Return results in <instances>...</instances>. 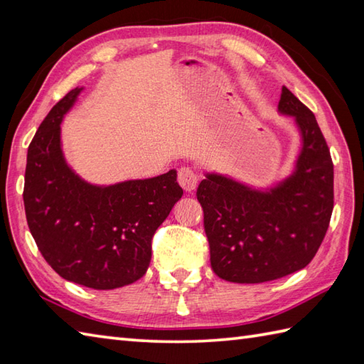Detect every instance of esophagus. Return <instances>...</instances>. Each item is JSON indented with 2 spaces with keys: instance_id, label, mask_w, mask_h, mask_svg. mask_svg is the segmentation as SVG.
Instances as JSON below:
<instances>
[{
  "instance_id": "1",
  "label": "esophagus",
  "mask_w": 364,
  "mask_h": 364,
  "mask_svg": "<svg viewBox=\"0 0 364 364\" xmlns=\"http://www.w3.org/2000/svg\"><path fill=\"white\" fill-rule=\"evenodd\" d=\"M177 181H179L181 187L185 191H193L198 185V174L193 171L188 166H182L179 171H177Z\"/></svg>"
}]
</instances>
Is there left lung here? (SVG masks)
<instances>
[{
    "instance_id": "obj_1",
    "label": "left lung",
    "mask_w": 364,
    "mask_h": 364,
    "mask_svg": "<svg viewBox=\"0 0 364 364\" xmlns=\"http://www.w3.org/2000/svg\"><path fill=\"white\" fill-rule=\"evenodd\" d=\"M281 114L292 117L301 147L294 171L269 188L205 173L196 191L210 265L221 279L257 284L313 261L333 212V161L316 116L283 86Z\"/></svg>"
}]
</instances>
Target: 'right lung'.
<instances>
[{"label":"right lung","mask_w":364,"mask_h":364,"mask_svg":"<svg viewBox=\"0 0 364 364\" xmlns=\"http://www.w3.org/2000/svg\"><path fill=\"white\" fill-rule=\"evenodd\" d=\"M81 91L72 89L51 108L28 147L25 212L37 248L59 277L108 291L144 275L152 237L183 190L176 169L113 185L81 179L61 144L64 114Z\"/></svg>","instance_id":"obj_1"}]
</instances>
